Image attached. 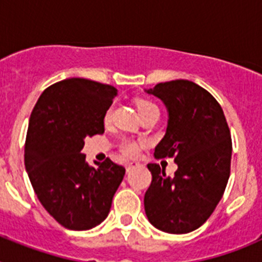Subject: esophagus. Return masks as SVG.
Instances as JSON below:
<instances>
[{"mask_svg": "<svg viewBox=\"0 0 262 262\" xmlns=\"http://www.w3.org/2000/svg\"><path fill=\"white\" fill-rule=\"evenodd\" d=\"M135 166H138V164H136V163H128V164H127V165H126L127 172H131V170H133Z\"/></svg>", "mask_w": 262, "mask_h": 262, "instance_id": "34e87169", "label": "esophagus"}]
</instances>
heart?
<instances>
[{
    "mask_svg": "<svg viewBox=\"0 0 262 262\" xmlns=\"http://www.w3.org/2000/svg\"><path fill=\"white\" fill-rule=\"evenodd\" d=\"M138 108L140 115H145L148 113H152V111H159L156 105H154L149 101H144V99H140L138 102ZM111 117V108H108L105 114V122H108ZM144 142L142 140H134V139H123L122 143H120V151L123 152L124 156L127 157H135L138 156L140 148L143 147Z\"/></svg>",
    "mask_w": 262,
    "mask_h": 262,
    "instance_id": "obj_1",
    "label": "heart"
}]
</instances>
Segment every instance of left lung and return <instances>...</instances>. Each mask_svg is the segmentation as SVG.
I'll list each match as a JSON object with an SVG mask.
<instances>
[{"label": "left lung", "mask_w": 262, "mask_h": 262, "mask_svg": "<svg viewBox=\"0 0 262 262\" xmlns=\"http://www.w3.org/2000/svg\"><path fill=\"white\" fill-rule=\"evenodd\" d=\"M145 92L161 99L169 115L155 157H173L178 166L170 178L159 164H148L152 182L144 195L145 215L160 231L191 232L209 219L226 190L230 128L216 99L193 81L160 82Z\"/></svg>", "instance_id": "8db88e82"}]
</instances>
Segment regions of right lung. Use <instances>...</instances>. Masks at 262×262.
I'll list each match as a JSON object with an SVG mask.
<instances>
[{"label": "right lung", "mask_w": 262, "mask_h": 262, "mask_svg": "<svg viewBox=\"0 0 262 262\" xmlns=\"http://www.w3.org/2000/svg\"><path fill=\"white\" fill-rule=\"evenodd\" d=\"M118 90L86 78H67L41 93L32 110L25 144V166L48 214L68 230L102 223L126 169L106 159L85 161L86 136L105 133L103 118Z\"/></svg>", "instance_id": "add662e5"}]
</instances>
